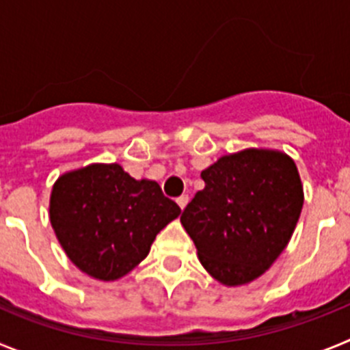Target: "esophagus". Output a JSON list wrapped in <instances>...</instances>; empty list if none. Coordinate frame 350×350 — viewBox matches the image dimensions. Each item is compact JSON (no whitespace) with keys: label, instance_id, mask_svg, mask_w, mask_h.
<instances>
[{"label":"esophagus","instance_id":"1","mask_svg":"<svg viewBox=\"0 0 350 350\" xmlns=\"http://www.w3.org/2000/svg\"><path fill=\"white\" fill-rule=\"evenodd\" d=\"M187 203H189V196H187V194H184V196L177 198V205L180 206V210H184L185 206H187Z\"/></svg>","mask_w":350,"mask_h":350}]
</instances>
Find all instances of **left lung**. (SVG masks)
Returning a JSON list of instances; mask_svg holds the SVG:
<instances>
[{
    "instance_id": "left-lung-1",
    "label": "left lung",
    "mask_w": 350,
    "mask_h": 350,
    "mask_svg": "<svg viewBox=\"0 0 350 350\" xmlns=\"http://www.w3.org/2000/svg\"><path fill=\"white\" fill-rule=\"evenodd\" d=\"M205 189L180 222L213 279L242 286L261 277L289 243L303 206L295 161L268 148L222 156L202 172Z\"/></svg>"
}]
</instances>
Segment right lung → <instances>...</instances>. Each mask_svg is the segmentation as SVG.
<instances>
[{"label":"right lung","instance_id":"add662e5","mask_svg":"<svg viewBox=\"0 0 350 350\" xmlns=\"http://www.w3.org/2000/svg\"><path fill=\"white\" fill-rule=\"evenodd\" d=\"M51 224L70 261L98 280H117L147 258L156 234L180 215L154 180L113 165H89L55 180Z\"/></svg>","mask_w":350,"mask_h":350}]
</instances>
